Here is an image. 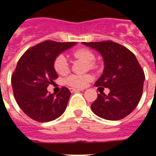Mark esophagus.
Here are the masks:
<instances>
[{"mask_svg": "<svg viewBox=\"0 0 156 156\" xmlns=\"http://www.w3.org/2000/svg\"><path fill=\"white\" fill-rule=\"evenodd\" d=\"M71 92H75V91H81V90H83V89H75V88H69Z\"/></svg>", "mask_w": 156, "mask_h": 156, "instance_id": "34e87169", "label": "esophagus"}]
</instances>
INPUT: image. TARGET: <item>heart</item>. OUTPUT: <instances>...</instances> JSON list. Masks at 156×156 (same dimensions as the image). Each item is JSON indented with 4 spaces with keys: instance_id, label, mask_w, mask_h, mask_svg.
<instances>
[{
    "instance_id": "heart-1",
    "label": "heart",
    "mask_w": 156,
    "mask_h": 156,
    "mask_svg": "<svg viewBox=\"0 0 156 156\" xmlns=\"http://www.w3.org/2000/svg\"><path fill=\"white\" fill-rule=\"evenodd\" d=\"M73 55L76 58L82 59L87 63H91L95 60V56L91 51L86 48H80L74 51ZM92 66V64H90ZM53 66L55 70L58 74L65 75L69 72V64L67 59L63 55L56 56L54 61ZM93 78L90 74H71L65 79V83L67 85L74 88H83L92 80Z\"/></svg>"
}]
</instances>
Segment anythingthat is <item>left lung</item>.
Masks as SVG:
<instances>
[{"label":"left lung","instance_id":"8db88e82","mask_svg":"<svg viewBox=\"0 0 156 156\" xmlns=\"http://www.w3.org/2000/svg\"><path fill=\"white\" fill-rule=\"evenodd\" d=\"M83 44L98 51L104 59V72L95 86L110 90L108 95L101 92L98 95L91 110L105 120L126 117L134 110L143 95L145 74L136 56L126 47L110 40Z\"/></svg>","mask_w":156,"mask_h":156}]
</instances>
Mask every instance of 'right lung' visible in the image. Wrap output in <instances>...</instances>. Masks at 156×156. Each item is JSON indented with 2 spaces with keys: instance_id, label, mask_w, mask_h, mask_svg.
I'll return each instance as SVG.
<instances>
[{
  "instance_id": "right-lung-1",
  "label": "right lung",
  "mask_w": 156,
  "mask_h": 156,
  "mask_svg": "<svg viewBox=\"0 0 156 156\" xmlns=\"http://www.w3.org/2000/svg\"><path fill=\"white\" fill-rule=\"evenodd\" d=\"M76 44L47 40L27 50L19 59L11 83L16 102L30 118L48 122L64 113L69 90L63 87L56 95L48 93L47 87L58 78L53 66L56 57Z\"/></svg>"
}]
</instances>
